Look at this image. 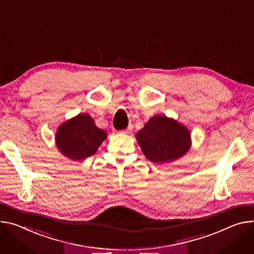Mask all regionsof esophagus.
Returning <instances> with one entry per match:
<instances>
[{"label":"esophagus","instance_id":"34e87169","mask_svg":"<svg viewBox=\"0 0 254 254\" xmlns=\"http://www.w3.org/2000/svg\"><path fill=\"white\" fill-rule=\"evenodd\" d=\"M124 132H126V133H130V132H132V127L129 126L127 128H126V129L124 130Z\"/></svg>","mask_w":254,"mask_h":254}]
</instances>
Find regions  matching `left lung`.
Masks as SVG:
<instances>
[{
  "instance_id": "obj_1",
  "label": "left lung",
  "mask_w": 254,
  "mask_h": 254,
  "mask_svg": "<svg viewBox=\"0 0 254 254\" xmlns=\"http://www.w3.org/2000/svg\"><path fill=\"white\" fill-rule=\"evenodd\" d=\"M135 137L147 159L158 164L171 162L190 148L189 129L165 115L150 119Z\"/></svg>"
}]
</instances>
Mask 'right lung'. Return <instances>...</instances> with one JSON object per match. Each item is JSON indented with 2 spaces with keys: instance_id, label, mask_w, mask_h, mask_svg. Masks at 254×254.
<instances>
[{
  "instance_id": "obj_1",
  "label": "right lung",
  "mask_w": 254,
  "mask_h": 254,
  "mask_svg": "<svg viewBox=\"0 0 254 254\" xmlns=\"http://www.w3.org/2000/svg\"><path fill=\"white\" fill-rule=\"evenodd\" d=\"M106 136L90 115L79 114L59 127L56 141L63 155L78 161L94 155Z\"/></svg>"
}]
</instances>
